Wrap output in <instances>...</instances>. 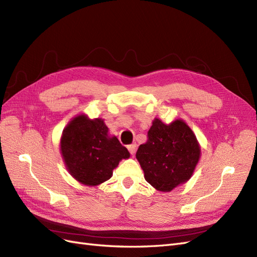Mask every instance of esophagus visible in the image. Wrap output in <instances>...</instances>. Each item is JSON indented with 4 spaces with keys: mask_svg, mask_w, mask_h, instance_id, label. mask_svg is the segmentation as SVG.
I'll return each mask as SVG.
<instances>
[{
    "mask_svg": "<svg viewBox=\"0 0 257 257\" xmlns=\"http://www.w3.org/2000/svg\"><path fill=\"white\" fill-rule=\"evenodd\" d=\"M127 149H128L131 154H134L136 152V149H137V145L136 144H132V145H130L127 147Z\"/></svg>",
    "mask_w": 257,
    "mask_h": 257,
    "instance_id": "esophagus-1",
    "label": "esophagus"
}]
</instances>
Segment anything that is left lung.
I'll return each instance as SVG.
<instances>
[{
    "label": "left lung",
    "mask_w": 257,
    "mask_h": 257,
    "mask_svg": "<svg viewBox=\"0 0 257 257\" xmlns=\"http://www.w3.org/2000/svg\"><path fill=\"white\" fill-rule=\"evenodd\" d=\"M199 158L196 136L181 119L165 124L155 118L147 143L136 152L146 181L161 192H170L188 181Z\"/></svg>",
    "instance_id": "8db88e82"
}]
</instances>
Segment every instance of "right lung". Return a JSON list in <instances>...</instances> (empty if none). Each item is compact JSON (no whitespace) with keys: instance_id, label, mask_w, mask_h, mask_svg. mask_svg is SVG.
Returning <instances> with one entry per match:
<instances>
[{"instance_id":"1","label":"right lung","mask_w":257,"mask_h":257,"mask_svg":"<svg viewBox=\"0 0 257 257\" xmlns=\"http://www.w3.org/2000/svg\"><path fill=\"white\" fill-rule=\"evenodd\" d=\"M60 150L69 174L89 186L107 181L119 162L130 158L118 138L108 135L104 120H91L85 114L69 121L62 133Z\"/></svg>"}]
</instances>
